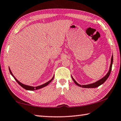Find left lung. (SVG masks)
<instances>
[{"label": "left lung", "instance_id": "obj_1", "mask_svg": "<svg viewBox=\"0 0 121 121\" xmlns=\"http://www.w3.org/2000/svg\"><path fill=\"white\" fill-rule=\"evenodd\" d=\"M113 55L112 56V57H111V64H110V69H109V70L108 71V73H107V74L104 77L102 78V79H101L100 80L97 81V82H94L93 83H91V84H89V85H79V83H78L76 81H75V80L73 78V77L71 76V77H72V79L73 81H74V82L75 83V84L76 85H77L78 86H79L80 87H82V88H97L99 86H100V85H101L102 84H103V83H104L105 81L107 80V79L108 78V77H109V76L110 75V73H111V69H112V64H113Z\"/></svg>", "mask_w": 121, "mask_h": 121}]
</instances>
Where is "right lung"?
<instances>
[{
    "mask_svg": "<svg viewBox=\"0 0 121 121\" xmlns=\"http://www.w3.org/2000/svg\"><path fill=\"white\" fill-rule=\"evenodd\" d=\"M9 71H10V74L12 76V77H13L14 78V79L16 80V81H17V82L18 83V84H19L20 86H21L24 89H26V90H31V91H32V90H38V89H39L42 88H43V87H45V86H48V85L49 84V83H50L51 82V81L53 80V79H54V76L52 78L50 81H48V82H46V83H44V84L42 85H41V86H37V87H32V86H30L24 85V84H23V83H21L19 81H18L15 77H14V76L13 75V74H12V72H11L10 69L9 67Z\"/></svg>",
    "mask_w": 121,
    "mask_h": 121,
    "instance_id": "add662e5",
    "label": "right lung"
}]
</instances>
